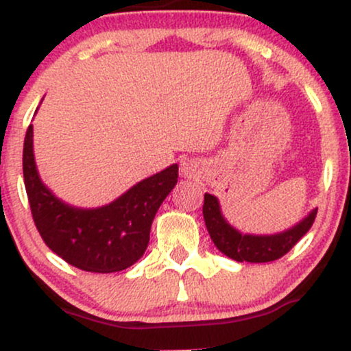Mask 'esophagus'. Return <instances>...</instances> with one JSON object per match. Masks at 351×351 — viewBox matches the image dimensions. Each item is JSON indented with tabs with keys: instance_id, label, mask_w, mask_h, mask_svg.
Segmentation results:
<instances>
[{
	"instance_id": "34e87169",
	"label": "esophagus",
	"mask_w": 351,
	"mask_h": 351,
	"mask_svg": "<svg viewBox=\"0 0 351 351\" xmlns=\"http://www.w3.org/2000/svg\"><path fill=\"white\" fill-rule=\"evenodd\" d=\"M183 173L184 175H191V167L188 163H183Z\"/></svg>"
}]
</instances>
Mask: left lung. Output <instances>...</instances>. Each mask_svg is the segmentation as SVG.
<instances>
[{
	"mask_svg": "<svg viewBox=\"0 0 351 351\" xmlns=\"http://www.w3.org/2000/svg\"><path fill=\"white\" fill-rule=\"evenodd\" d=\"M203 216L213 243L221 252L237 263H271L280 259L307 234L315 221L317 209H313L299 224L274 236L241 234L221 215L219 201L216 196L204 195Z\"/></svg>",
	"mask_w": 351,
	"mask_h": 351,
	"instance_id": "8db88e82",
	"label": "left lung"
}]
</instances>
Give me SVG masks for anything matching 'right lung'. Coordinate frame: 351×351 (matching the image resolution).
I'll list each match as a JSON object with an SVG mask.
<instances>
[{"label":"right lung","mask_w":351,"mask_h":351,"mask_svg":"<svg viewBox=\"0 0 351 351\" xmlns=\"http://www.w3.org/2000/svg\"><path fill=\"white\" fill-rule=\"evenodd\" d=\"M23 175L31 215L47 247L82 271L110 274L130 267L143 256L153 217L178 181V165L140 181L106 206L74 208L56 198L39 178L29 125Z\"/></svg>","instance_id":"1"}]
</instances>
